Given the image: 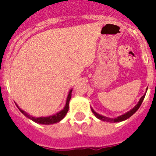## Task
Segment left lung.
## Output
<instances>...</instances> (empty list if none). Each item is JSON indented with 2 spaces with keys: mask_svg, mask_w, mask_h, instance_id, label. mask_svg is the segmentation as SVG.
<instances>
[{
  "mask_svg": "<svg viewBox=\"0 0 156 156\" xmlns=\"http://www.w3.org/2000/svg\"><path fill=\"white\" fill-rule=\"evenodd\" d=\"M147 90H148V88L146 89V92H147ZM145 94H146V93L143 95L142 97L140 98V100H139V101H138V103H137V104L136 105H135L131 110H129V112H126V113L123 114V115H119V116L116 117V118H115V119H112V118H108V117H106V116H104V115H100V114L97 113V112H95L94 110L91 108V107H90V108H91V111H92V112L94 113V115L97 117L98 119H100V120L105 121V122H122V121H124V120H126V119H129V117L131 116V115H133V114H134L135 112L137 111V110H138V108H140V105H141V103H142L143 100H144V97H145Z\"/></svg>",
  "mask_w": 156,
  "mask_h": 156,
  "instance_id": "1",
  "label": "left lung"
}]
</instances>
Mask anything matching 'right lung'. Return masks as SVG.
<instances>
[{"label":"right lung","mask_w":156,"mask_h":156,"mask_svg":"<svg viewBox=\"0 0 156 156\" xmlns=\"http://www.w3.org/2000/svg\"><path fill=\"white\" fill-rule=\"evenodd\" d=\"M72 91H73V89L69 91V94L67 96V99H66V105H65L64 108L61 110L60 112H57L55 115H49V116H42V117H34L32 116V115H29L28 113H27L26 112L23 111V109L19 108L18 105L16 104V106L18 107V108L19 109V111L21 112L24 115L29 118L30 119L33 120L34 122H37V123H39V124H44V125H50V124H54V123H57V122H60L62 119L66 116V115L68 112L69 110V101L71 99V96H72Z\"/></svg>","instance_id":"right-lung-1"}]
</instances>
